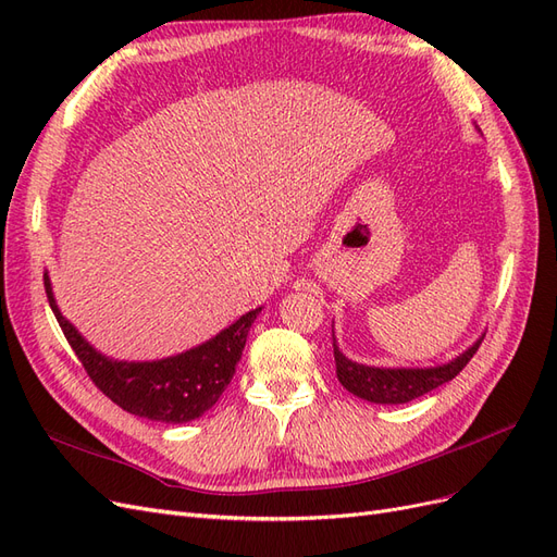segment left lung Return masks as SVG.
Segmentation results:
<instances>
[{
  "label": "left lung",
  "instance_id": "8db88e82",
  "mask_svg": "<svg viewBox=\"0 0 557 557\" xmlns=\"http://www.w3.org/2000/svg\"><path fill=\"white\" fill-rule=\"evenodd\" d=\"M483 336L485 334H481L474 344L460 352V356H455L453 360H448L444 364L374 367V364H362V362L346 358L339 350V344H336V336L332 332L336 379H339V383L346 387L348 393H352L360 399L374 401V404H407L411 399H418L420 395L432 393L434 387H440V385L448 383L450 379L458 376L467 367V362L474 358V352L479 350Z\"/></svg>",
  "mask_w": 557,
  "mask_h": 557
}]
</instances>
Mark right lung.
<instances>
[{
  "label": "right lung",
  "instance_id": "right-lung-1",
  "mask_svg": "<svg viewBox=\"0 0 557 557\" xmlns=\"http://www.w3.org/2000/svg\"><path fill=\"white\" fill-rule=\"evenodd\" d=\"M44 285L48 305L53 309L58 323L74 348L81 364L86 367L92 383L111 401L127 413H134L160 423H190L207 413L225 393L234 369L242 360L246 336L262 307L244 313L232 325L211 336L209 342L188 348L176 356L146 362L113 360L99 352L83 336L58 307L53 285L48 272H44Z\"/></svg>",
  "mask_w": 557,
  "mask_h": 557
}]
</instances>
